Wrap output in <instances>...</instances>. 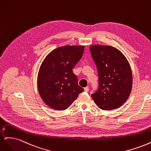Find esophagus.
<instances>
[{
	"instance_id": "obj_1",
	"label": "esophagus",
	"mask_w": 151,
	"mask_h": 151,
	"mask_svg": "<svg viewBox=\"0 0 151 151\" xmlns=\"http://www.w3.org/2000/svg\"><path fill=\"white\" fill-rule=\"evenodd\" d=\"M84 91L85 92H88L89 91V87H86V88H84Z\"/></svg>"
}]
</instances>
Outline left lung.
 <instances>
[{"mask_svg": "<svg viewBox=\"0 0 151 151\" xmlns=\"http://www.w3.org/2000/svg\"><path fill=\"white\" fill-rule=\"evenodd\" d=\"M89 48L99 78L98 88L91 97L103 110L119 108L127 101L132 90V74L129 62L113 47L99 45Z\"/></svg>", "mask_w": 151, "mask_h": 151, "instance_id": "obj_1", "label": "left lung"}]
</instances>
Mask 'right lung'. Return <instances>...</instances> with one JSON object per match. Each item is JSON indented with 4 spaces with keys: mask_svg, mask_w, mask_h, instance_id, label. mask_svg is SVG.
Returning <instances> with one entry per match:
<instances>
[{
    "mask_svg": "<svg viewBox=\"0 0 151 151\" xmlns=\"http://www.w3.org/2000/svg\"><path fill=\"white\" fill-rule=\"evenodd\" d=\"M84 50L83 46L61 47L45 58L38 73V89L49 107L64 110L83 92L72 69L83 57Z\"/></svg>",
    "mask_w": 151,
    "mask_h": 151,
    "instance_id": "1",
    "label": "right lung"
}]
</instances>
